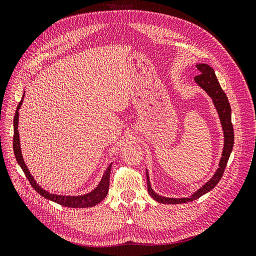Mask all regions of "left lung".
I'll list each match as a JSON object with an SVG mask.
<instances>
[{
	"label": "left lung",
	"instance_id": "1",
	"mask_svg": "<svg viewBox=\"0 0 256 256\" xmlns=\"http://www.w3.org/2000/svg\"><path fill=\"white\" fill-rule=\"evenodd\" d=\"M196 68L198 69L200 74L194 78L196 83L198 86L206 92V94L212 99V104L218 112L219 120L221 122V127L223 131V150L221 154V158L219 161V166L216 170L214 174L207 182H205L202 187L198 189L196 192L188 198H166L159 196L158 193L154 192L152 188L150 174L146 170V177H147V190H148L150 196L157 200L158 203L162 204H184L192 202V200H198L202 196L206 194L207 192L212 190L218 182H220L221 177L224 173V170L228 164V158L230 152L233 150L234 146V129L232 125V110L228 102V99L226 95V92L220 86V83L216 79L214 69L204 63H198Z\"/></svg>",
	"mask_w": 256,
	"mask_h": 256
}]
</instances>
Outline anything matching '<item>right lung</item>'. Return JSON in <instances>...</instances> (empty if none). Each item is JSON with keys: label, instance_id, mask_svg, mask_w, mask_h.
<instances>
[{"label": "right lung", "instance_id": "obj_1", "mask_svg": "<svg viewBox=\"0 0 256 256\" xmlns=\"http://www.w3.org/2000/svg\"><path fill=\"white\" fill-rule=\"evenodd\" d=\"M23 98H24V92H23L22 99L17 106V110H16V113H14V157H16L18 164L23 170V172H24L28 182H30V184H32V187L35 189V191H37L38 194H40L44 198L50 200H52V202L58 203V204H60L62 206H65V207L88 208V207H92V206L99 204L106 196L108 192H109L110 172H111L112 162L106 166L104 172V175L102 177V180H100L99 184H97V187L94 190H92L90 192L85 193V194H82V196L54 194V193H50L49 191L42 188L40 186L37 184V182L34 180L33 175L30 174V172L28 171V168L24 162V159H23L21 146H20L18 124H19V109L22 106Z\"/></svg>", "mask_w": 256, "mask_h": 256}]
</instances>
